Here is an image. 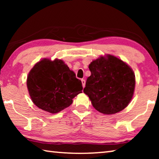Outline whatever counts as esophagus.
Returning <instances> with one entry per match:
<instances>
[{"mask_svg": "<svg viewBox=\"0 0 159 159\" xmlns=\"http://www.w3.org/2000/svg\"><path fill=\"white\" fill-rule=\"evenodd\" d=\"M81 82H82L83 88H85V79H81Z\"/></svg>", "mask_w": 159, "mask_h": 159, "instance_id": "34e87169", "label": "esophagus"}]
</instances>
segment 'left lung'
<instances>
[{"label": "left lung", "instance_id": "obj_1", "mask_svg": "<svg viewBox=\"0 0 159 159\" xmlns=\"http://www.w3.org/2000/svg\"><path fill=\"white\" fill-rule=\"evenodd\" d=\"M90 76L83 92L94 108L104 114H114L124 109L133 96L135 78L130 66L116 57L107 55L89 65Z\"/></svg>", "mask_w": 159, "mask_h": 159}]
</instances>
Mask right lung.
I'll return each instance as SVG.
<instances>
[{
    "label": "right lung",
    "instance_id": "1",
    "mask_svg": "<svg viewBox=\"0 0 159 159\" xmlns=\"http://www.w3.org/2000/svg\"><path fill=\"white\" fill-rule=\"evenodd\" d=\"M26 85L35 105L56 114L69 107L82 93V83L61 60L43 59L29 72Z\"/></svg>",
    "mask_w": 159,
    "mask_h": 159
}]
</instances>
